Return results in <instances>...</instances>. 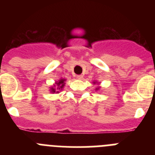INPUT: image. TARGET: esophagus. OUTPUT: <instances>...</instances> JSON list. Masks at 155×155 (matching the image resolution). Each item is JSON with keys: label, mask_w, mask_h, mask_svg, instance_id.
I'll list each match as a JSON object with an SVG mask.
<instances>
[{"label": "esophagus", "mask_w": 155, "mask_h": 155, "mask_svg": "<svg viewBox=\"0 0 155 155\" xmlns=\"http://www.w3.org/2000/svg\"><path fill=\"white\" fill-rule=\"evenodd\" d=\"M77 78H78V79H80V80H81V79H83V75H81V74L77 75Z\"/></svg>", "instance_id": "1"}]
</instances>
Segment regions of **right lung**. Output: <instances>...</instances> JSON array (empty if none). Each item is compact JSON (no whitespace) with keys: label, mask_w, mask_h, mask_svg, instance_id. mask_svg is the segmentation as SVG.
I'll return each instance as SVG.
<instances>
[{"label":"right lung","mask_w":155,"mask_h":155,"mask_svg":"<svg viewBox=\"0 0 155 155\" xmlns=\"http://www.w3.org/2000/svg\"><path fill=\"white\" fill-rule=\"evenodd\" d=\"M64 81H65L64 79H61V80H60L58 82H57V90L61 89V88H63V87L64 86V84H65V83H64ZM54 86H55V85H54ZM51 90H52V91H53V92H55V91H56L55 88H53V87H52ZM57 92H58V91H57Z\"/></svg>","instance_id":"obj_1"}]
</instances>
